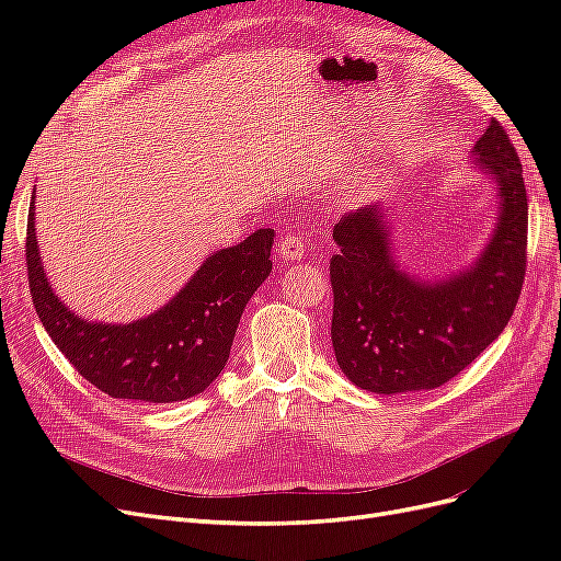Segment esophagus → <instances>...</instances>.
<instances>
[{
    "label": "esophagus",
    "instance_id": "34e87169",
    "mask_svg": "<svg viewBox=\"0 0 561 561\" xmlns=\"http://www.w3.org/2000/svg\"><path fill=\"white\" fill-rule=\"evenodd\" d=\"M304 252H307V243H304L301 236L297 231H287L280 236L278 241V254L285 260H301Z\"/></svg>",
    "mask_w": 561,
    "mask_h": 561
}]
</instances>
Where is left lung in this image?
Returning a JSON list of instances; mask_svg holds the SVG:
<instances>
[{
  "label": "left lung",
  "mask_w": 561,
  "mask_h": 561,
  "mask_svg": "<svg viewBox=\"0 0 561 561\" xmlns=\"http://www.w3.org/2000/svg\"><path fill=\"white\" fill-rule=\"evenodd\" d=\"M499 192V225L482 257L447 280H416L390 257L381 206L344 215L330 260L332 346L344 375L371 393L437 388L505 330L526 274L529 203L522 163L491 118L474 145Z\"/></svg>",
  "instance_id": "1"
}]
</instances>
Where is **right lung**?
<instances>
[{"label":"right lung","mask_w":561,"mask_h":561,"mask_svg":"<svg viewBox=\"0 0 561 561\" xmlns=\"http://www.w3.org/2000/svg\"><path fill=\"white\" fill-rule=\"evenodd\" d=\"M274 229H257L213 252L163 309L128 325L75 316L44 276L35 236V196L27 213V280L44 330L79 375L103 393L138 402H178L206 390L229 360L250 297L271 274Z\"/></svg>","instance_id":"obj_1"}]
</instances>
